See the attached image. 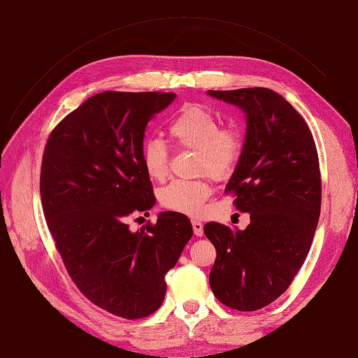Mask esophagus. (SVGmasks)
Segmentation results:
<instances>
[{
  "label": "esophagus",
  "mask_w": 358,
  "mask_h": 358,
  "mask_svg": "<svg viewBox=\"0 0 358 358\" xmlns=\"http://www.w3.org/2000/svg\"><path fill=\"white\" fill-rule=\"evenodd\" d=\"M191 224H192L194 234H196L197 237L203 236V224H201L200 221H197V220H192V221H191Z\"/></svg>",
  "instance_id": "esophagus-1"
}]
</instances>
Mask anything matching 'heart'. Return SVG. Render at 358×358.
<instances>
[{"label":"heart","mask_w":358,"mask_h":358,"mask_svg":"<svg viewBox=\"0 0 358 358\" xmlns=\"http://www.w3.org/2000/svg\"><path fill=\"white\" fill-rule=\"evenodd\" d=\"M173 142L183 149L197 150V173H209L215 179L233 175L243 152V138L236 127H221L218 116L199 106H185L167 127ZM142 164L146 175L157 182L169 176L170 154L158 138H150L142 148ZM208 178L173 180L159 191L164 208L185 215H199L210 197Z\"/></svg>","instance_id":"1"}]
</instances>
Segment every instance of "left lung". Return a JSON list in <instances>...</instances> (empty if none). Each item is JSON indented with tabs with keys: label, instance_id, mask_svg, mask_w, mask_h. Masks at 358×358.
I'll return each mask as SVG.
<instances>
[{
	"label": "left lung",
	"instance_id": "1",
	"mask_svg": "<svg viewBox=\"0 0 358 358\" xmlns=\"http://www.w3.org/2000/svg\"><path fill=\"white\" fill-rule=\"evenodd\" d=\"M208 94L245 113L243 152L225 192L251 218L245 230L204 225L216 249L209 284L222 305L257 310L282 294L308 257L321 210L317 146L305 119L272 90Z\"/></svg>",
	"mask_w": 358,
	"mask_h": 358
}]
</instances>
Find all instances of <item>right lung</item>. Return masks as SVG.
Returning a JSON list of instances; mask_svg holds the SVG:
<instances>
[{"label": "right lung", "instance_id": "obj_1", "mask_svg": "<svg viewBox=\"0 0 358 358\" xmlns=\"http://www.w3.org/2000/svg\"><path fill=\"white\" fill-rule=\"evenodd\" d=\"M175 96L92 95L55 127L43 154V213L64 266L86 299L127 320L162 305L166 273L192 237L191 221L178 212L137 231L128 224L155 204L142 164L145 129Z\"/></svg>", "mask_w": 358, "mask_h": 358}]
</instances>
